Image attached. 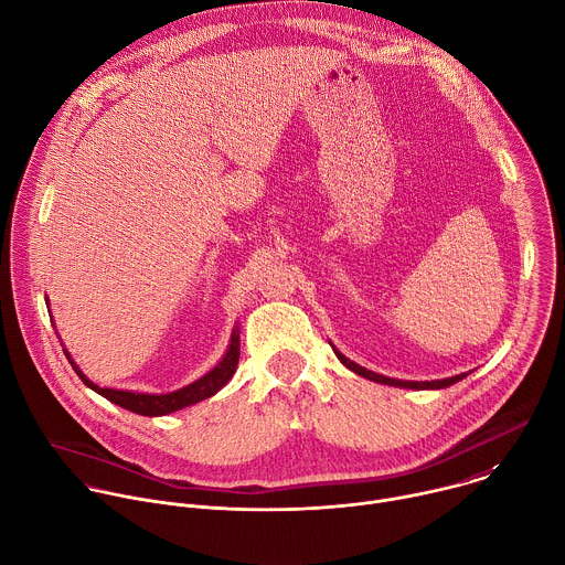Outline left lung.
I'll use <instances>...</instances> for the list:
<instances>
[{
  "instance_id": "1",
  "label": "left lung",
  "mask_w": 565,
  "mask_h": 565,
  "mask_svg": "<svg viewBox=\"0 0 565 565\" xmlns=\"http://www.w3.org/2000/svg\"><path fill=\"white\" fill-rule=\"evenodd\" d=\"M334 354L339 356V361H341L345 367H350L352 372H356L359 377H365V380H370V382H377V384H386V386H399V388H417V391H433V388H448V386H452V384H457V382H461V380L466 377V372H463V374H457V377H450V380H439V382H402V380H391V377H384V374H377V372H372V370H365V367L356 365L354 361L345 359V356H343L339 350H334Z\"/></svg>"
}]
</instances>
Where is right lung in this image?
<instances>
[{"label": "right lung", "mask_w": 565, "mask_h": 565, "mask_svg": "<svg viewBox=\"0 0 565 565\" xmlns=\"http://www.w3.org/2000/svg\"><path fill=\"white\" fill-rule=\"evenodd\" d=\"M68 356V352H66ZM71 359V356H68ZM237 363H239V330L233 332L231 337V345H228V352L224 354V359L209 372L204 374L202 380H198L195 384L185 386L181 391H174V393H168V395H141V393H126V391H113V388H99L95 386L90 380H86V374H82V370L75 365V361H71V365L75 367V372L79 374V380L90 388L95 391L97 395L106 397L108 402L130 411V413H137V415H143V417H159V415H168V413H174V411H181L185 406H193L198 402H204L209 397H213L215 393H220L235 374L237 370Z\"/></svg>", "instance_id": "add662e5"}]
</instances>
